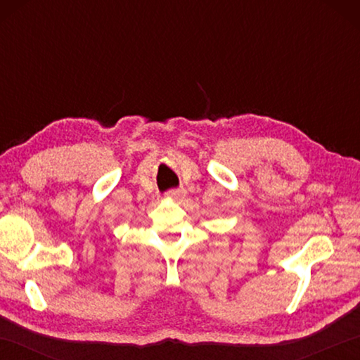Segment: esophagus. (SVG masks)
Wrapping results in <instances>:
<instances>
[{
  "instance_id": "obj_1",
  "label": "esophagus",
  "mask_w": 360,
  "mask_h": 360,
  "mask_svg": "<svg viewBox=\"0 0 360 360\" xmlns=\"http://www.w3.org/2000/svg\"><path fill=\"white\" fill-rule=\"evenodd\" d=\"M184 191H181V188H173V191H169L168 193H167V197L169 198V200H181L182 197H184Z\"/></svg>"
}]
</instances>
